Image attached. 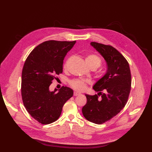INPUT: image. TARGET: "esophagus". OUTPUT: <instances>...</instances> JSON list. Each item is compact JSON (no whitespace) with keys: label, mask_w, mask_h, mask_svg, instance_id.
Returning <instances> with one entry per match:
<instances>
[{"label":"esophagus","mask_w":152,"mask_h":152,"mask_svg":"<svg viewBox=\"0 0 152 152\" xmlns=\"http://www.w3.org/2000/svg\"><path fill=\"white\" fill-rule=\"evenodd\" d=\"M80 95V93H78V92H77V91H74V96H77V95Z\"/></svg>","instance_id":"34e87169"}]
</instances>
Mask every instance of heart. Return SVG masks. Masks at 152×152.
<instances>
[{
  "label": "heart",
  "instance_id": "heart-1",
  "mask_svg": "<svg viewBox=\"0 0 152 152\" xmlns=\"http://www.w3.org/2000/svg\"><path fill=\"white\" fill-rule=\"evenodd\" d=\"M86 62L87 64H93L98 68L101 64V59L96 55L91 54L86 57ZM70 85L76 91H82L86 89L87 83L85 80H73L70 82Z\"/></svg>",
  "mask_w": 152,
  "mask_h": 152
}]
</instances>
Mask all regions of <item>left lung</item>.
Wrapping results in <instances>:
<instances>
[{
    "instance_id": "left-lung-1",
    "label": "left lung",
    "mask_w": 152,
    "mask_h": 152,
    "mask_svg": "<svg viewBox=\"0 0 152 152\" xmlns=\"http://www.w3.org/2000/svg\"><path fill=\"white\" fill-rule=\"evenodd\" d=\"M90 44L106 61L107 70L93 87L97 95L86 94L87 103L82 114L87 120L102 124L120 112L127 103L131 86V71L127 61L114 47L95 42Z\"/></svg>"
}]
</instances>
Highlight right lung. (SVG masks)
<instances>
[{
	"label": "right lung",
	"mask_w": 152,
	"mask_h": 152,
	"mask_svg": "<svg viewBox=\"0 0 152 152\" xmlns=\"http://www.w3.org/2000/svg\"><path fill=\"white\" fill-rule=\"evenodd\" d=\"M75 43L46 41L31 51L24 63L21 75L23 102L30 115L42 124L56 121L64 103L73 95V90L68 87L51 91L50 86L56 76L63 72L64 58Z\"/></svg>",
	"instance_id": "add662e5"
}]
</instances>
